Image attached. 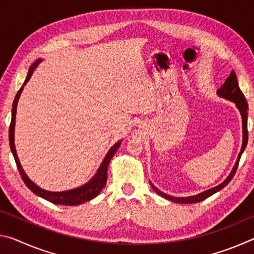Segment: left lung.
<instances>
[{
	"label": "left lung",
	"mask_w": 254,
	"mask_h": 254,
	"mask_svg": "<svg viewBox=\"0 0 254 254\" xmlns=\"http://www.w3.org/2000/svg\"><path fill=\"white\" fill-rule=\"evenodd\" d=\"M217 94H218V96H221L223 98H226V100H229V101L234 102L236 107H238L239 111H240L241 117H242L243 142H242V148H241V151L239 153L238 160H236L233 169H232L231 174L229 175V177H227L222 184L218 185V186L214 187V188H210V189H208V190H205L203 192H200V194H198V195L189 196V197H173V196H169V195L165 194V192L159 190L158 188H156V186H153V185L150 183L151 187L154 189V191H156L158 195H160L161 197H163V198L171 200V201H175V203H177V204L199 203V201L208 198L209 196L214 195L215 192H217L218 190H221V189L224 188L226 185L231 182L232 178L234 177V175L236 173V169H238L239 162H240V158H241V156H242L244 149H246V147H247L248 137H249L248 136V110H249L248 109V103H247L246 97H244V95H243V93L241 92V89L239 87L238 78H236V75H235L234 71L231 72L230 76L227 77L225 83L223 84L222 87L217 89Z\"/></svg>",
	"instance_id": "1"
}]
</instances>
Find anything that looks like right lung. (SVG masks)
I'll return each mask as SVG.
<instances>
[{"mask_svg": "<svg viewBox=\"0 0 254 254\" xmlns=\"http://www.w3.org/2000/svg\"><path fill=\"white\" fill-rule=\"evenodd\" d=\"M42 59H37L34 62L31 67L29 68V72L27 78H25L24 83L22 85V87L19 89V92L16 93L14 102H13V106H12V119H11V124H10V128H8V140H10V148L11 151L13 153L14 160L16 163V167H18V170L22 177L24 184L27 185V187L31 190L34 194L42 197V198L50 201V203L56 204V205H68V206H76V205H80L85 203V201H88L93 199L94 197H96L100 192L102 191V189L104 188L106 180H107V168H109V163L111 161V159L113 158L115 152L118 151V149L121 144V141H119L118 143H115L113 147H112L109 152L104 158V160L102 161L100 168L96 171V174L94 177L89 180L87 184L83 185L78 188L75 189H70V190H65V191H49V190H45V189L40 188L39 186H37L31 179H29V177L25 175L24 170L21 166V163L18 159V156H16V150H15V145H14V127H15V114H16V105H18V101L20 98L21 93H22L23 86L28 83L30 77L33 74V70L36 69V67L39 65L41 63Z\"/></svg>", "mask_w": 254, "mask_h": 254, "instance_id": "obj_1", "label": "right lung"}]
</instances>
